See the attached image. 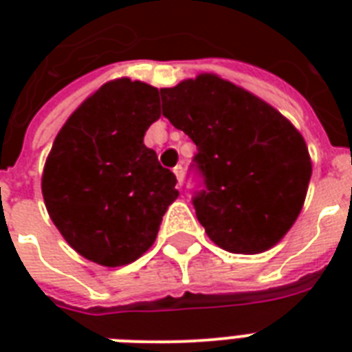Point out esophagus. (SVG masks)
Masks as SVG:
<instances>
[{"mask_svg":"<svg viewBox=\"0 0 352 352\" xmlns=\"http://www.w3.org/2000/svg\"><path fill=\"white\" fill-rule=\"evenodd\" d=\"M173 173H175L177 182H179V186H182V182H184V168H182L181 164L175 166V168H173Z\"/></svg>","mask_w":352,"mask_h":352,"instance_id":"obj_1","label":"esophagus"}]
</instances>
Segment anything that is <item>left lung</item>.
Wrapping results in <instances>:
<instances>
[{
  "mask_svg": "<svg viewBox=\"0 0 352 352\" xmlns=\"http://www.w3.org/2000/svg\"><path fill=\"white\" fill-rule=\"evenodd\" d=\"M162 115L197 146L206 190L193 197L208 237L232 254H259L298 219L312 162L301 133L256 95L203 73L160 89Z\"/></svg>",
  "mask_w": 352,
  "mask_h": 352,
  "instance_id": "obj_1",
  "label": "left lung"
}]
</instances>
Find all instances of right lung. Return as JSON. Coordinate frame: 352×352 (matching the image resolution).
Masks as SVG:
<instances>
[{"mask_svg":"<svg viewBox=\"0 0 352 352\" xmlns=\"http://www.w3.org/2000/svg\"><path fill=\"white\" fill-rule=\"evenodd\" d=\"M160 117L159 89L111 80L85 98L54 138L41 175L47 212L80 256L122 267L155 243L177 197L144 135Z\"/></svg>","mask_w":352,"mask_h":352,"instance_id":"add662e5","label":"right lung"}]
</instances>
